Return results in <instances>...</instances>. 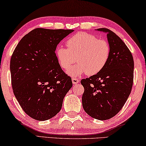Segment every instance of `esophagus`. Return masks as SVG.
I'll return each instance as SVG.
<instances>
[{
	"instance_id": "34e87169",
	"label": "esophagus",
	"mask_w": 146,
	"mask_h": 146,
	"mask_svg": "<svg viewBox=\"0 0 146 146\" xmlns=\"http://www.w3.org/2000/svg\"><path fill=\"white\" fill-rule=\"evenodd\" d=\"M72 82L73 84H78V83H79L80 81L78 80V79H76V78H72Z\"/></svg>"
}]
</instances>
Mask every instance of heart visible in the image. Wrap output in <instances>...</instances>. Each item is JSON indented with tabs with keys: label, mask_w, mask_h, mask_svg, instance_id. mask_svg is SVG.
<instances>
[{
	"label": "heart",
	"mask_w": 146,
	"mask_h": 146,
	"mask_svg": "<svg viewBox=\"0 0 146 146\" xmlns=\"http://www.w3.org/2000/svg\"><path fill=\"white\" fill-rule=\"evenodd\" d=\"M66 45L68 48L59 45L55 49V56L64 70H68L76 59L78 64L67 71L72 77L86 73L88 76L97 74L106 66L110 57L108 42L89 33H77L67 40Z\"/></svg>",
	"instance_id": "1"
}]
</instances>
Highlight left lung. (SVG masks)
Returning a JSON list of instances; mask_svg holds the SVG:
<instances>
[{
    "label": "left lung",
    "mask_w": 146,
    "mask_h": 146,
    "mask_svg": "<svg viewBox=\"0 0 146 146\" xmlns=\"http://www.w3.org/2000/svg\"><path fill=\"white\" fill-rule=\"evenodd\" d=\"M96 30L107 34L111 54L100 72L81 80L84 87L82 105L91 117L106 120L115 116L129 98L133 84L134 60L126 44L113 31L106 28Z\"/></svg>",
    "instance_id": "8db88e82"
}]
</instances>
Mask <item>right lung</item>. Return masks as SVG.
I'll list each match as a JSON object with an SVG mask.
<instances>
[{"label":"right lung","mask_w":146,"mask_h":146,"mask_svg":"<svg viewBox=\"0 0 146 146\" xmlns=\"http://www.w3.org/2000/svg\"><path fill=\"white\" fill-rule=\"evenodd\" d=\"M74 30L37 28L22 38L10 60L12 86L23 111L38 121L54 117L72 87L55 56L61 40Z\"/></svg>","instance_id":"right-lung-1"}]
</instances>
